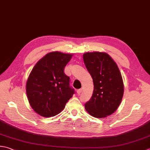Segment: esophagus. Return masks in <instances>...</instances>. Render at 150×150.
I'll return each instance as SVG.
<instances>
[{"label":"esophagus","instance_id":"obj_1","mask_svg":"<svg viewBox=\"0 0 150 150\" xmlns=\"http://www.w3.org/2000/svg\"><path fill=\"white\" fill-rule=\"evenodd\" d=\"M82 92H83V88H80V89L77 90V93H78L79 95L81 94V93Z\"/></svg>","mask_w":150,"mask_h":150}]
</instances>
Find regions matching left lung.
Here are the masks:
<instances>
[{
  "mask_svg": "<svg viewBox=\"0 0 150 150\" xmlns=\"http://www.w3.org/2000/svg\"><path fill=\"white\" fill-rule=\"evenodd\" d=\"M83 60L94 86L92 98L85 103V109L95 118H105L115 112L122 101L124 86L121 73L106 52H86Z\"/></svg>",
  "mask_w": 150,
  "mask_h": 150,
  "instance_id": "8db88e82",
  "label": "left lung"
}]
</instances>
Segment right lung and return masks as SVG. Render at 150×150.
Segmentation results:
<instances>
[{"instance_id":"add662e5","label":"right lung","mask_w":150,"mask_h":150,"mask_svg":"<svg viewBox=\"0 0 150 150\" xmlns=\"http://www.w3.org/2000/svg\"><path fill=\"white\" fill-rule=\"evenodd\" d=\"M73 54L54 51L38 62L28 76L26 92L35 112L45 118L59 114L75 93L64 68Z\"/></svg>"}]
</instances>
